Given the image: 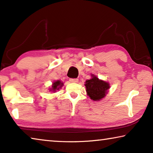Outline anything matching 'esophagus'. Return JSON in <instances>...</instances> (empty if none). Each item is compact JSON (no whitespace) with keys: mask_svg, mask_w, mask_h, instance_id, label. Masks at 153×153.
Segmentation results:
<instances>
[{"mask_svg":"<svg viewBox=\"0 0 153 153\" xmlns=\"http://www.w3.org/2000/svg\"><path fill=\"white\" fill-rule=\"evenodd\" d=\"M69 81H70V82H71V83H77V82H78V79L71 78L70 79H69Z\"/></svg>","mask_w":153,"mask_h":153,"instance_id":"obj_1","label":"esophagus"}]
</instances>
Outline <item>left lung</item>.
<instances>
[{"instance_id": "8db88e82", "label": "left lung", "mask_w": 153, "mask_h": 153, "mask_svg": "<svg viewBox=\"0 0 153 153\" xmlns=\"http://www.w3.org/2000/svg\"><path fill=\"white\" fill-rule=\"evenodd\" d=\"M85 86L88 95L93 100H99L104 98L107 90L109 88V84L107 82L99 80L93 76L92 79L86 80Z\"/></svg>"}]
</instances>
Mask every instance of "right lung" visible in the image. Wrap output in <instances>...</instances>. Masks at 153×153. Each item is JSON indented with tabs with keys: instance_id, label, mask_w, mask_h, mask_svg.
Instances as JSON below:
<instances>
[{
	"instance_id": "obj_1",
	"label": "right lung",
	"mask_w": 153,
	"mask_h": 153,
	"mask_svg": "<svg viewBox=\"0 0 153 153\" xmlns=\"http://www.w3.org/2000/svg\"><path fill=\"white\" fill-rule=\"evenodd\" d=\"M63 86V83H61V81H56L55 82L53 83V86H52V88L51 90H53V91L55 92L56 90H59V88H61V86Z\"/></svg>"
}]
</instances>
